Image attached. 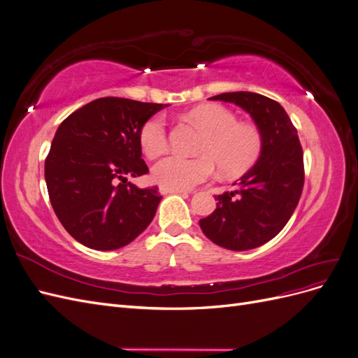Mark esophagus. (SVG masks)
I'll return each instance as SVG.
<instances>
[{
  "mask_svg": "<svg viewBox=\"0 0 358 358\" xmlns=\"http://www.w3.org/2000/svg\"><path fill=\"white\" fill-rule=\"evenodd\" d=\"M159 192H161V194H189L191 191H185V189H170V188L159 187Z\"/></svg>",
  "mask_w": 358,
  "mask_h": 358,
  "instance_id": "esophagus-1",
  "label": "esophagus"
}]
</instances>
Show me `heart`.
Here are the masks:
<instances>
[{"label": "heart", "mask_w": 358, "mask_h": 358, "mask_svg": "<svg viewBox=\"0 0 358 358\" xmlns=\"http://www.w3.org/2000/svg\"><path fill=\"white\" fill-rule=\"evenodd\" d=\"M189 119L204 129L197 158L170 155L152 167V179L159 187L189 189L213 176L215 166L224 176L236 178L251 169L263 150L259 129L239 122L236 113L221 104H203L189 112ZM138 143L148 158H157L169 149V131L162 115L146 119L138 131Z\"/></svg>", "instance_id": "heart-1"}]
</instances>
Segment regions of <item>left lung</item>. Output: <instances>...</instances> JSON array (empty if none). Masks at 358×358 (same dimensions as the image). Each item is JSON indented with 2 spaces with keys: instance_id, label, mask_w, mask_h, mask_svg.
<instances>
[{
  "instance_id": "1",
  "label": "left lung",
  "mask_w": 358,
  "mask_h": 358,
  "mask_svg": "<svg viewBox=\"0 0 358 358\" xmlns=\"http://www.w3.org/2000/svg\"><path fill=\"white\" fill-rule=\"evenodd\" d=\"M210 100L242 107L263 136L262 155L254 167L233 183V191L216 196V209L200 220L203 233L213 243L246 251L273 239L297 208L305 183L303 150L296 127L278 101L245 91Z\"/></svg>"
}]
</instances>
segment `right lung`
I'll list each match as a JSON object with an SVG mask.
<instances>
[{
    "instance_id": "obj_1",
    "label": "right lung",
    "mask_w": 358,
    "mask_h": 358,
    "mask_svg": "<svg viewBox=\"0 0 358 358\" xmlns=\"http://www.w3.org/2000/svg\"><path fill=\"white\" fill-rule=\"evenodd\" d=\"M167 104L104 96L64 119L45 162L52 208L76 241L96 251L133 242L154 220L157 187L127 178L149 171L138 131Z\"/></svg>"
}]
</instances>
